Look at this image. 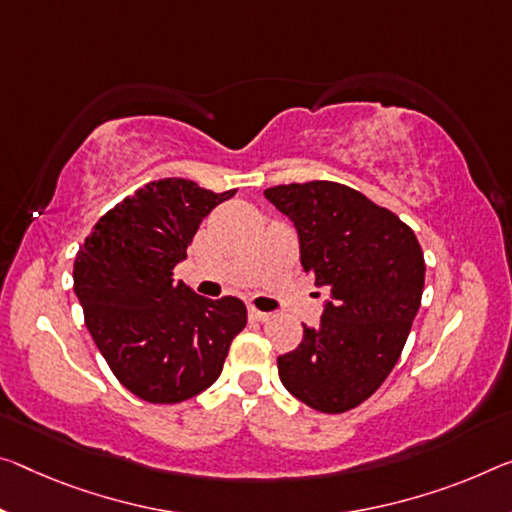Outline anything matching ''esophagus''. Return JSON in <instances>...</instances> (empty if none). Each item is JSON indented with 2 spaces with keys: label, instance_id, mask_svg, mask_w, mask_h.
<instances>
[{
  "label": "esophagus",
  "instance_id": "obj_1",
  "mask_svg": "<svg viewBox=\"0 0 512 512\" xmlns=\"http://www.w3.org/2000/svg\"><path fill=\"white\" fill-rule=\"evenodd\" d=\"M250 319H255L259 323H266V321H271V314L257 310V307H250Z\"/></svg>",
  "mask_w": 512,
  "mask_h": 512
}]
</instances>
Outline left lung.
<instances>
[{"instance_id": "left-lung-1", "label": "left lung", "mask_w": 512, "mask_h": 512, "mask_svg": "<svg viewBox=\"0 0 512 512\" xmlns=\"http://www.w3.org/2000/svg\"><path fill=\"white\" fill-rule=\"evenodd\" d=\"M294 221L300 264L330 289L319 328L278 358L298 401L339 415L358 408L399 362L421 305L426 262L399 216L351 186L314 180L264 191Z\"/></svg>"}]
</instances>
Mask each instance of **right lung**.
<instances>
[{"label": "right lung", "instance_id": "right-lung-1", "mask_svg": "<svg viewBox=\"0 0 512 512\" xmlns=\"http://www.w3.org/2000/svg\"><path fill=\"white\" fill-rule=\"evenodd\" d=\"M214 193L182 177L136 189L95 223L75 259V294L95 346L120 383L148 403H180L221 376L246 305L173 282Z\"/></svg>", "mask_w": 512, "mask_h": 512}]
</instances>
